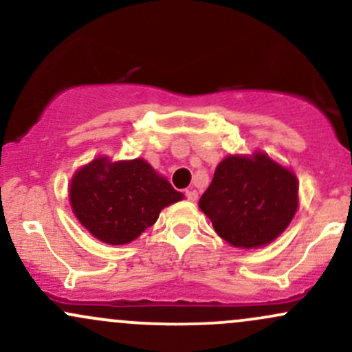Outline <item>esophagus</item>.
<instances>
[{"label": "esophagus", "instance_id": "34e87169", "mask_svg": "<svg viewBox=\"0 0 352 352\" xmlns=\"http://www.w3.org/2000/svg\"><path fill=\"white\" fill-rule=\"evenodd\" d=\"M185 197H187V200H190V202H197L199 194H197V190H187L185 192Z\"/></svg>", "mask_w": 352, "mask_h": 352}]
</instances>
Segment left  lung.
<instances>
[{"instance_id":"8db88e82","label":"left lung","mask_w":352,"mask_h":352,"mask_svg":"<svg viewBox=\"0 0 352 352\" xmlns=\"http://www.w3.org/2000/svg\"><path fill=\"white\" fill-rule=\"evenodd\" d=\"M296 175L265 153L229 155L217 165L199 207L234 247L267 245L287 229L299 199Z\"/></svg>"}]
</instances>
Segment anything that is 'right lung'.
Listing matches in <instances>:
<instances>
[{"label":"right lung","instance_id":"right-lung-1","mask_svg":"<svg viewBox=\"0 0 352 352\" xmlns=\"http://www.w3.org/2000/svg\"><path fill=\"white\" fill-rule=\"evenodd\" d=\"M182 199L144 158L110 162L98 157L76 170L69 184L75 217L110 245L135 241L157 222L162 208Z\"/></svg>","mask_w":352,"mask_h":352}]
</instances>
